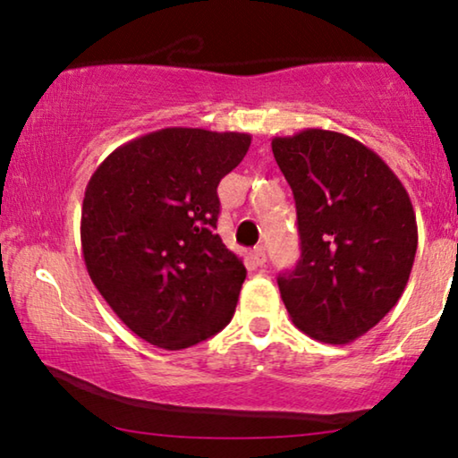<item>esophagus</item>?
I'll list each match as a JSON object with an SVG mask.
<instances>
[{"label":"esophagus","mask_w":458,"mask_h":458,"mask_svg":"<svg viewBox=\"0 0 458 458\" xmlns=\"http://www.w3.org/2000/svg\"><path fill=\"white\" fill-rule=\"evenodd\" d=\"M250 262H252L254 267H262L267 262V252H265V248L262 246H259V248H254L252 252H250Z\"/></svg>","instance_id":"esophagus-1"}]
</instances>
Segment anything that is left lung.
I'll use <instances>...</instances> for the list:
<instances>
[{
  "instance_id": "left-lung-1",
  "label": "left lung",
  "mask_w": 458,
  "mask_h": 458,
  "mask_svg": "<svg viewBox=\"0 0 458 458\" xmlns=\"http://www.w3.org/2000/svg\"><path fill=\"white\" fill-rule=\"evenodd\" d=\"M293 191L300 260L277 284L293 325L325 344L365 335L403 296L417 252L411 198L392 168L352 137L306 129L275 137Z\"/></svg>"
}]
</instances>
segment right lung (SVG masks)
Returning <instances> with one entry per match:
<instances>
[{
	"label": "right lung",
	"mask_w": 458,
	"mask_h": 458,
	"mask_svg": "<svg viewBox=\"0 0 458 458\" xmlns=\"http://www.w3.org/2000/svg\"><path fill=\"white\" fill-rule=\"evenodd\" d=\"M250 141L233 131L160 129L116 148L87 183V273L116 317L152 346L190 348L233 317L246 267L215 233L216 187Z\"/></svg>",
	"instance_id": "right-lung-1"
}]
</instances>
